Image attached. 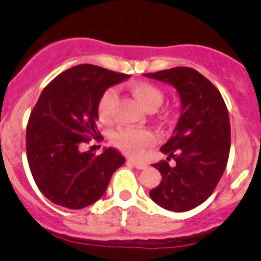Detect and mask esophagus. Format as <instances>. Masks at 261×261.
Returning <instances> with one entry per match:
<instances>
[{
	"instance_id": "obj_1",
	"label": "esophagus",
	"mask_w": 261,
	"mask_h": 261,
	"mask_svg": "<svg viewBox=\"0 0 261 261\" xmlns=\"http://www.w3.org/2000/svg\"><path fill=\"white\" fill-rule=\"evenodd\" d=\"M127 164L133 165V167H135L136 169H146V168H147L146 163L136 162V160H133V159H128V160H127Z\"/></svg>"
}]
</instances>
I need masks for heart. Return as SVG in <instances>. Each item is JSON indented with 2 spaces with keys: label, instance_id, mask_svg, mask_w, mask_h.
<instances>
[{
  "label": "heart",
  "instance_id": "1",
  "mask_svg": "<svg viewBox=\"0 0 261 261\" xmlns=\"http://www.w3.org/2000/svg\"><path fill=\"white\" fill-rule=\"evenodd\" d=\"M131 92L136 97L141 106L146 110H156L163 103L164 94L158 87L146 82H135L131 86ZM117 97V92L115 88H109L99 97L98 115L102 120H107L111 115L112 106ZM112 141L122 151L130 156H141L144 149L149 146L152 141V135L146 130H138V128H122L112 135Z\"/></svg>",
  "mask_w": 261,
  "mask_h": 261
}]
</instances>
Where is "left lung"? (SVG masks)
<instances>
[{
    "label": "left lung",
    "mask_w": 261,
    "mask_h": 261,
    "mask_svg": "<svg viewBox=\"0 0 261 261\" xmlns=\"http://www.w3.org/2000/svg\"><path fill=\"white\" fill-rule=\"evenodd\" d=\"M170 84L180 98V116L173 135L160 147L174 167L159 162L152 167L162 174L150 198L165 210L186 212L203 203L215 191L227 165L231 126L227 107L218 89L188 67H175L144 74Z\"/></svg>",
    "instance_id": "left-lung-1"
}]
</instances>
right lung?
I'll use <instances>...</instances> for the list:
<instances>
[{"label": "right lung", "instance_id": "obj_1", "mask_svg": "<svg viewBox=\"0 0 261 261\" xmlns=\"http://www.w3.org/2000/svg\"><path fill=\"white\" fill-rule=\"evenodd\" d=\"M93 64H81L55 77L44 88L26 127L29 167L41 193L69 210L98 201L125 158L112 147L101 155L81 151L96 130L99 97L107 88L127 80Z\"/></svg>", "mask_w": 261, "mask_h": 261}]
</instances>
